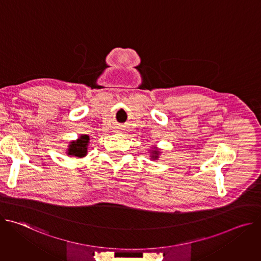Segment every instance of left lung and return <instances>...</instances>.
Here are the masks:
<instances>
[{"instance_id": "left-lung-1", "label": "left lung", "mask_w": 261, "mask_h": 261, "mask_svg": "<svg viewBox=\"0 0 261 261\" xmlns=\"http://www.w3.org/2000/svg\"><path fill=\"white\" fill-rule=\"evenodd\" d=\"M159 154H160V152L157 150L156 147H154L153 150H151V158L152 159H154V160L158 159L159 158Z\"/></svg>"}]
</instances>
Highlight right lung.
I'll use <instances>...</instances> for the list:
<instances>
[{"instance_id":"add662e5","label":"right lung","mask_w":261,"mask_h":261,"mask_svg":"<svg viewBox=\"0 0 261 261\" xmlns=\"http://www.w3.org/2000/svg\"><path fill=\"white\" fill-rule=\"evenodd\" d=\"M90 142V137L88 135H82L77 140L71 141L68 147V155L83 158L87 155L88 145Z\"/></svg>"}]
</instances>
